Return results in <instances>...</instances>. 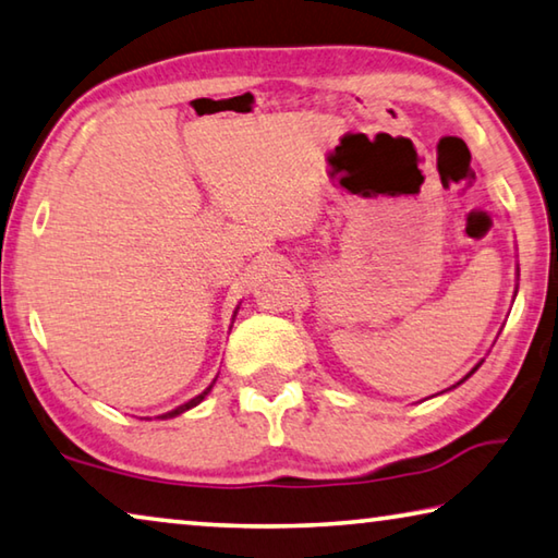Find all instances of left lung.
Segmentation results:
<instances>
[{
  "label": "left lung",
  "instance_id": "left-lung-1",
  "mask_svg": "<svg viewBox=\"0 0 558 558\" xmlns=\"http://www.w3.org/2000/svg\"><path fill=\"white\" fill-rule=\"evenodd\" d=\"M476 367H480V365H476ZM476 367H474V369H476ZM474 369H472V373H474ZM472 373H470V375H472ZM470 375H466V377H470ZM466 377H464V379H466Z\"/></svg>",
  "mask_w": 558,
  "mask_h": 558
}]
</instances>
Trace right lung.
<instances>
[{
  "mask_svg": "<svg viewBox=\"0 0 558 558\" xmlns=\"http://www.w3.org/2000/svg\"><path fill=\"white\" fill-rule=\"evenodd\" d=\"M210 387H214V385H210ZM210 387H208V390H203L198 397H193V400L191 402H185V404H181V407H175V410L173 412H168V414H161V417H175V414H181V412H185V410H191V407H196L201 400H203V397H206L208 392H210Z\"/></svg>",
  "mask_w": 558,
  "mask_h": 558,
  "instance_id": "obj_1",
  "label": "right lung"
}]
</instances>
